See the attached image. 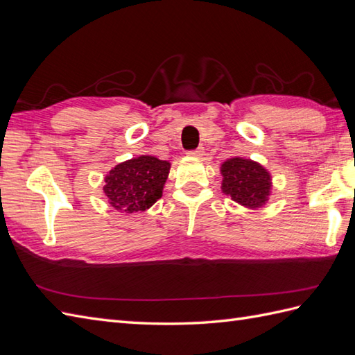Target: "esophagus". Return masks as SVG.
Returning <instances> with one entry per match:
<instances>
[{"label": "esophagus", "mask_w": 355, "mask_h": 355, "mask_svg": "<svg viewBox=\"0 0 355 355\" xmlns=\"http://www.w3.org/2000/svg\"><path fill=\"white\" fill-rule=\"evenodd\" d=\"M202 154H204V148H202V147H199V148H196V150L187 151V156H193V157H201Z\"/></svg>", "instance_id": "obj_1"}]
</instances>
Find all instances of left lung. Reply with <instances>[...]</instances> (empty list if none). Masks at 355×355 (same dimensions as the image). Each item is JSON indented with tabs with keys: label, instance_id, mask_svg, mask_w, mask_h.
Masks as SVG:
<instances>
[{
	"label": "left lung",
	"instance_id": "1",
	"mask_svg": "<svg viewBox=\"0 0 355 355\" xmlns=\"http://www.w3.org/2000/svg\"><path fill=\"white\" fill-rule=\"evenodd\" d=\"M223 193L230 195L235 202L249 208L262 207L271 190V177L259 163L234 157L222 165Z\"/></svg>",
	"mask_w": 355,
	"mask_h": 355
}]
</instances>
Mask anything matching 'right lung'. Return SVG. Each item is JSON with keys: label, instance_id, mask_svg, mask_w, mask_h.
Segmentation results:
<instances>
[{"label": "right lung", "instance_id": "right-lung-1", "mask_svg": "<svg viewBox=\"0 0 355 355\" xmlns=\"http://www.w3.org/2000/svg\"><path fill=\"white\" fill-rule=\"evenodd\" d=\"M169 162L141 156L116 165L105 178V195L115 210L145 211L162 196Z\"/></svg>", "mask_w": 355, "mask_h": 355}]
</instances>
